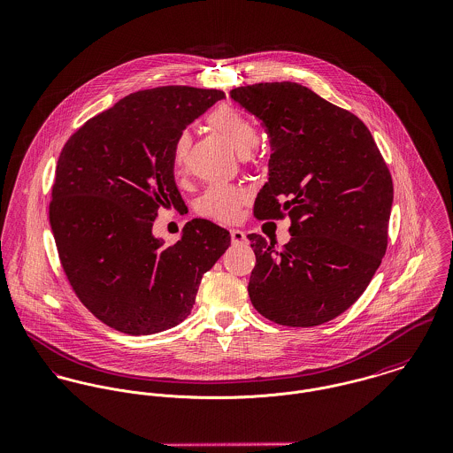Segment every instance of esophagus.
I'll list each match as a JSON object with an SVG mask.
<instances>
[{"mask_svg": "<svg viewBox=\"0 0 453 453\" xmlns=\"http://www.w3.org/2000/svg\"><path fill=\"white\" fill-rule=\"evenodd\" d=\"M231 242L233 244L246 243V234L240 229H231Z\"/></svg>", "mask_w": 453, "mask_h": 453, "instance_id": "esophagus-1", "label": "esophagus"}]
</instances>
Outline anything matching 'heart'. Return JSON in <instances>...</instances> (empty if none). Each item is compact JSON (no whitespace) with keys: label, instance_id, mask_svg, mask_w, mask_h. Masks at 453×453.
Segmentation results:
<instances>
[{"label":"heart","instance_id":"heart-1","mask_svg":"<svg viewBox=\"0 0 453 453\" xmlns=\"http://www.w3.org/2000/svg\"><path fill=\"white\" fill-rule=\"evenodd\" d=\"M207 124L217 131L238 155H248L258 141V133L251 120L240 110L229 104L217 106L210 111ZM191 146V136L182 131L177 134L173 144V167L175 174H182L188 164V153ZM244 203V193L234 186H211L209 191L198 200L196 210L219 222H233L240 217Z\"/></svg>","mask_w":453,"mask_h":453}]
</instances>
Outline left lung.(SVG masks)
Here are the masks:
<instances>
[{
    "label": "left lung",
    "mask_w": 453,
    "mask_h": 453,
    "mask_svg": "<svg viewBox=\"0 0 453 453\" xmlns=\"http://www.w3.org/2000/svg\"><path fill=\"white\" fill-rule=\"evenodd\" d=\"M231 98L271 138L269 180L257 219L288 211L291 240L276 248L248 234L257 264L248 295L265 319L291 327L324 324L365 291L388 246L393 180L365 124L296 82H260Z\"/></svg>",
    "instance_id": "left-lung-1"
}]
</instances>
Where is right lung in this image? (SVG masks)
<instances>
[{"mask_svg":"<svg viewBox=\"0 0 453 453\" xmlns=\"http://www.w3.org/2000/svg\"><path fill=\"white\" fill-rule=\"evenodd\" d=\"M226 95L162 86L133 93L89 119L65 142L50 224L72 289L104 324L153 334L182 322L200 280L231 244L224 227L193 219L180 240L153 236L160 207H179L173 144Z\"/></svg>","mask_w":453,"mask_h":453,"instance_id":"add662e5","label":"right lung"}]
</instances>
